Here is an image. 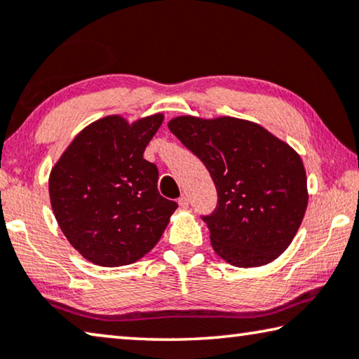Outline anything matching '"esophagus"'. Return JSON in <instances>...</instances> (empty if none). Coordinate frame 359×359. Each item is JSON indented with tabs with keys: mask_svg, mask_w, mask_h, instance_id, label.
Returning a JSON list of instances; mask_svg holds the SVG:
<instances>
[{
	"mask_svg": "<svg viewBox=\"0 0 359 359\" xmlns=\"http://www.w3.org/2000/svg\"><path fill=\"white\" fill-rule=\"evenodd\" d=\"M179 206H180L182 209L189 208V198H187V196H180V198H179Z\"/></svg>",
	"mask_w": 359,
	"mask_h": 359,
	"instance_id": "34e87169",
	"label": "esophagus"
}]
</instances>
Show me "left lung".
Returning <instances> with one entry per match:
<instances>
[{
  "label": "left lung",
  "instance_id": "obj_1",
  "mask_svg": "<svg viewBox=\"0 0 359 359\" xmlns=\"http://www.w3.org/2000/svg\"><path fill=\"white\" fill-rule=\"evenodd\" d=\"M168 128L201 159L217 189V208L203 217L215 254L241 269L280 257L309 204L299 153L240 118L187 115L170 119Z\"/></svg>",
  "mask_w": 359,
  "mask_h": 359
}]
</instances>
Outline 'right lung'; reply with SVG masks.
<instances>
[{
	"mask_svg": "<svg viewBox=\"0 0 359 359\" xmlns=\"http://www.w3.org/2000/svg\"><path fill=\"white\" fill-rule=\"evenodd\" d=\"M163 113L128 123L100 118L79 133L49 175L57 224L84 259L100 266L129 265L163 236L177 203L158 191V168L144 151Z\"/></svg>",
	"mask_w": 359,
	"mask_h": 359,
	"instance_id": "add662e5",
	"label": "right lung"
}]
</instances>
